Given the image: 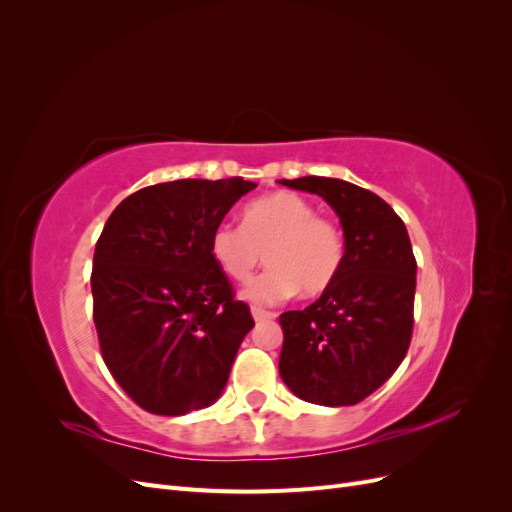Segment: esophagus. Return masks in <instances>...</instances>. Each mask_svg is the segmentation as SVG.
<instances>
[{
	"instance_id": "1",
	"label": "esophagus",
	"mask_w": 512,
	"mask_h": 512,
	"mask_svg": "<svg viewBox=\"0 0 512 512\" xmlns=\"http://www.w3.org/2000/svg\"><path fill=\"white\" fill-rule=\"evenodd\" d=\"M252 316H254V320H256V322L271 320V318H273V314H271V312H265V309H260V307H252Z\"/></svg>"
}]
</instances>
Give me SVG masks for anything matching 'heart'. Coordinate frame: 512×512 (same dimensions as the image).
<instances>
[{"instance_id":"heart-1","label":"heart","mask_w":512,"mask_h":512,"mask_svg":"<svg viewBox=\"0 0 512 512\" xmlns=\"http://www.w3.org/2000/svg\"><path fill=\"white\" fill-rule=\"evenodd\" d=\"M211 254L218 267L245 284L265 260L269 271L245 288L256 303H280L301 290L305 297L327 290L344 262L339 228L318 218L316 207L299 194L275 192L252 200L241 224H220L211 235Z\"/></svg>"}]
</instances>
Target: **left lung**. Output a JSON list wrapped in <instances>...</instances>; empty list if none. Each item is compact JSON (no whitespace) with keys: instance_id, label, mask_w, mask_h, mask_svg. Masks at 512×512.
I'll return each instance as SVG.
<instances>
[{"instance_id":"8db88e82","label":"left lung","mask_w":512,"mask_h":512,"mask_svg":"<svg viewBox=\"0 0 512 512\" xmlns=\"http://www.w3.org/2000/svg\"><path fill=\"white\" fill-rule=\"evenodd\" d=\"M318 194L344 228L335 282L303 312H284L280 376L318 406H354L393 376L412 337L416 260L406 224L384 200L331 177L280 179Z\"/></svg>"}]
</instances>
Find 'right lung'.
Returning <instances> with one entry per match:
<instances>
[{
	"label": "right lung",
	"mask_w": 512,
	"mask_h": 512,
	"mask_svg": "<svg viewBox=\"0 0 512 512\" xmlns=\"http://www.w3.org/2000/svg\"><path fill=\"white\" fill-rule=\"evenodd\" d=\"M254 181L179 179L128 196L106 220L91 294L102 359L151 414L181 416L218 401L250 307L211 254V235Z\"/></svg>",
	"instance_id": "right-lung-1"
}]
</instances>
